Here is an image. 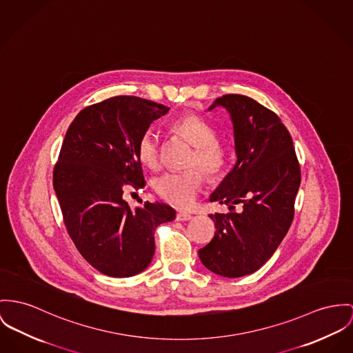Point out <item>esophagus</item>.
I'll return each instance as SVG.
<instances>
[{"mask_svg": "<svg viewBox=\"0 0 353 353\" xmlns=\"http://www.w3.org/2000/svg\"><path fill=\"white\" fill-rule=\"evenodd\" d=\"M176 219H177L179 221H188L190 219H193V216H192L190 214H187V212H177Z\"/></svg>", "mask_w": 353, "mask_h": 353, "instance_id": "obj_1", "label": "esophagus"}]
</instances>
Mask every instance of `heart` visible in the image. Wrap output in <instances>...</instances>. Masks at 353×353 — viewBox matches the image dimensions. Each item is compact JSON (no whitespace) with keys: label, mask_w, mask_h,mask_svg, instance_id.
I'll use <instances>...</instances> for the list:
<instances>
[{"label":"heart","mask_w":353,"mask_h":353,"mask_svg":"<svg viewBox=\"0 0 353 353\" xmlns=\"http://www.w3.org/2000/svg\"><path fill=\"white\" fill-rule=\"evenodd\" d=\"M174 130L196 148L190 166H200L208 176H219L230 160L228 145L216 138L215 128L196 114H185L173 122ZM138 157L150 169L161 163V138L156 129H146L138 141ZM157 194L177 208L190 207L204 187V174L199 169L168 172L154 180Z\"/></svg>","instance_id":"b5f03b06"}]
</instances>
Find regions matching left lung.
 I'll return each instance as SVG.
<instances>
[{
    "label": "left lung",
    "mask_w": 353,
    "mask_h": 353,
    "mask_svg": "<svg viewBox=\"0 0 353 353\" xmlns=\"http://www.w3.org/2000/svg\"><path fill=\"white\" fill-rule=\"evenodd\" d=\"M217 106L231 115L236 163L210 200L231 212L210 215L216 232L199 256L217 275L239 278L259 270L288 234L301 169L290 133L272 110L238 94L217 98L208 110ZM236 203L241 213L232 211Z\"/></svg>",
    "instance_id": "left-lung-1"
}]
</instances>
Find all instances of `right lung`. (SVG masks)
I'll return each mask as SVG.
<instances>
[{"instance_id":"1","label":"right lung","mask_w":353,"mask_h":353,"mask_svg":"<svg viewBox=\"0 0 353 353\" xmlns=\"http://www.w3.org/2000/svg\"><path fill=\"white\" fill-rule=\"evenodd\" d=\"M169 108L138 97H112L81 110L70 125L54 169L65 228L98 272L125 278L154 255V230L176 217L163 203L130 208L123 187H145L138 141Z\"/></svg>"}]
</instances>
